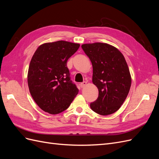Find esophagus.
Returning <instances> with one entry per match:
<instances>
[{"label": "esophagus", "mask_w": 159, "mask_h": 159, "mask_svg": "<svg viewBox=\"0 0 159 159\" xmlns=\"http://www.w3.org/2000/svg\"><path fill=\"white\" fill-rule=\"evenodd\" d=\"M86 84H87V82H86V81H83V82H81V83L80 84L81 88H84L85 86L86 85Z\"/></svg>", "instance_id": "esophagus-1"}]
</instances>
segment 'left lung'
I'll use <instances>...</instances> for the list:
<instances>
[{
    "mask_svg": "<svg viewBox=\"0 0 159 159\" xmlns=\"http://www.w3.org/2000/svg\"><path fill=\"white\" fill-rule=\"evenodd\" d=\"M93 66L92 81L99 91L90 103L94 112L111 115L121 107L129 92L131 78L125 59L116 48L105 43L81 46Z\"/></svg>",
    "mask_w": 159,
    "mask_h": 159,
    "instance_id": "8db88e82",
    "label": "left lung"
}]
</instances>
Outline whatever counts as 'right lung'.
I'll return each mask as SVG.
<instances>
[{"label":"right lung","instance_id":"1","mask_svg":"<svg viewBox=\"0 0 159 159\" xmlns=\"http://www.w3.org/2000/svg\"><path fill=\"white\" fill-rule=\"evenodd\" d=\"M79 47V44L60 40L42 44L34 54L28 68V85L34 102L45 112L61 113L78 94L67 61Z\"/></svg>","mask_w":159,"mask_h":159}]
</instances>
